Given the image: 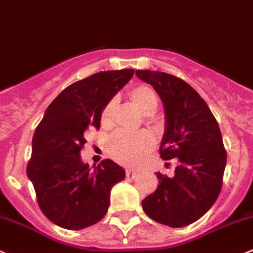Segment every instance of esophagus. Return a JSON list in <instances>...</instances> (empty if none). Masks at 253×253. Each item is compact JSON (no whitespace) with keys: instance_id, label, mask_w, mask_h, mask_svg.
<instances>
[{"instance_id":"obj_1","label":"esophagus","mask_w":253,"mask_h":253,"mask_svg":"<svg viewBox=\"0 0 253 253\" xmlns=\"http://www.w3.org/2000/svg\"><path fill=\"white\" fill-rule=\"evenodd\" d=\"M126 176L128 179H134L137 176V173L134 170H131V169H127V170H126Z\"/></svg>"}]
</instances>
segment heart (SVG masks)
I'll return each mask as SVG.
<instances>
[{
	"label": "heart",
	"mask_w": 253,
	"mask_h": 253,
	"mask_svg": "<svg viewBox=\"0 0 253 253\" xmlns=\"http://www.w3.org/2000/svg\"><path fill=\"white\" fill-rule=\"evenodd\" d=\"M129 100L144 116H151L158 107V96L153 89L149 86H137L129 92ZM117 102L112 99L105 105L101 112V125L105 128H109L114 125L115 114H116ZM156 139L153 134L143 131L136 134L115 133L111 136L107 143V152L110 156L127 167H136L143 162L147 154L154 148Z\"/></svg>",
	"instance_id": "heart-1"
}]
</instances>
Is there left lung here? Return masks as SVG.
I'll use <instances>...</instances> for the list:
<instances>
[{"mask_svg": "<svg viewBox=\"0 0 253 253\" xmlns=\"http://www.w3.org/2000/svg\"><path fill=\"white\" fill-rule=\"evenodd\" d=\"M136 75L153 86L164 105L162 159L178 163L171 178L156 173L159 185L142 200V207L159 224L188 226L214 205L221 190L226 151L219 125L207 102L184 80L151 70H136Z\"/></svg>", "mask_w": 253, "mask_h": 253, "instance_id": "8db88e82", "label": "left lung"}]
</instances>
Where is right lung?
Masks as SVG:
<instances>
[{"label":"right lung","instance_id":"add662e5","mask_svg":"<svg viewBox=\"0 0 253 253\" xmlns=\"http://www.w3.org/2000/svg\"><path fill=\"white\" fill-rule=\"evenodd\" d=\"M133 69L96 73L65 87L44 112L32 141L27 175L42 212L58 226L82 230L106 215L111 188L126 171L111 159L90 168L80 157L84 133L100 128L105 105L131 80Z\"/></svg>","mask_w":253,"mask_h":253}]
</instances>
